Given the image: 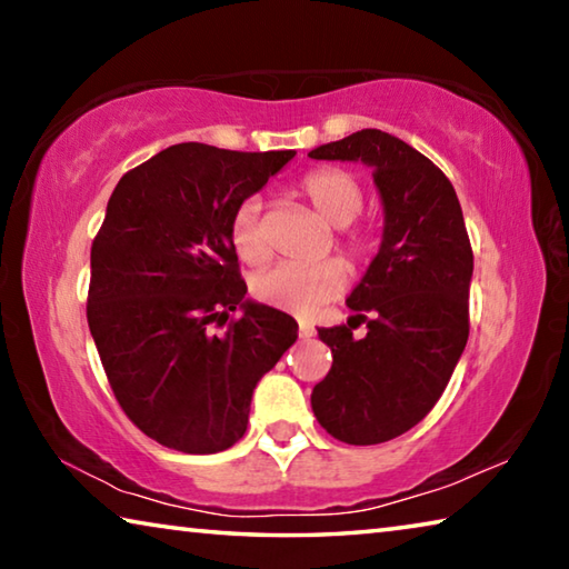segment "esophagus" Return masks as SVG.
<instances>
[{
	"label": "esophagus",
	"instance_id": "obj_1",
	"mask_svg": "<svg viewBox=\"0 0 569 569\" xmlns=\"http://www.w3.org/2000/svg\"><path fill=\"white\" fill-rule=\"evenodd\" d=\"M298 336H301V339H313V336H316V329H313L311 323L298 321Z\"/></svg>",
	"mask_w": 569,
	"mask_h": 569
}]
</instances>
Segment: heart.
<instances>
[{
	"mask_svg": "<svg viewBox=\"0 0 569 569\" xmlns=\"http://www.w3.org/2000/svg\"><path fill=\"white\" fill-rule=\"evenodd\" d=\"M296 192L326 223L339 228L336 250L341 253L343 266L351 273H359L361 268L369 266L373 250H377V238H373L371 230L351 226L366 203V192L359 178L341 168H316L308 170L296 182ZM228 238L236 256L246 266H263L268 261L271 248H268L258 200L248 198L236 206L233 216L228 220ZM343 266L339 261H321L313 266H273L256 278L253 296L266 306L308 316L343 291Z\"/></svg>",
	"mask_w": 569,
	"mask_h": 569,
	"instance_id": "1",
	"label": "heart"
}]
</instances>
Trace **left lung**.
<instances>
[{"label":"left lung","instance_id":"1","mask_svg":"<svg viewBox=\"0 0 569 569\" xmlns=\"http://www.w3.org/2000/svg\"><path fill=\"white\" fill-rule=\"evenodd\" d=\"M361 160L383 200V240L346 303L349 323L319 329L331 371L311 393L321 427L346 445H381L435 409L469 339L475 253L455 186L435 162L381 130L308 152ZM370 329L356 340L352 329Z\"/></svg>","mask_w":569,"mask_h":569}]
</instances>
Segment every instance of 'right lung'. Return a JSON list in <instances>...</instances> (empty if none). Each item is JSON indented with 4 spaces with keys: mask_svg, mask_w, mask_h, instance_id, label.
Returning a JSON list of instances; mask_svg holds the SVG:
<instances>
[{
    "mask_svg": "<svg viewBox=\"0 0 569 569\" xmlns=\"http://www.w3.org/2000/svg\"><path fill=\"white\" fill-rule=\"evenodd\" d=\"M293 156L180 142L112 190L92 240L88 323L114 399L162 447H233L256 383L298 339L291 316L246 301L228 238L236 206Z\"/></svg>",
    "mask_w": 569,
    "mask_h": 569,
    "instance_id": "obj_1",
    "label": "right lung"
}]
</instances>
